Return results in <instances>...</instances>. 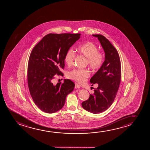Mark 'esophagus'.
Listing matches in <instances>:
<instances>
[{
  "label": "esophagus",
  "instance_id": "1",
  "mask_svg": "<svg viewBox=\"0 0 150 150\" xmlns=\"http://www.w3.org/2000/svg\"><path fill=\"white\" fill-rule=\"evenodd\" d=\"M75 88H80V86H79V85L78 84H75Z\"/></svg>",
  "mask_w": 150,
  "mask_h": 150
}]
</instances>
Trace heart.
Listing matches in <instances>:
<instances>
[{
  "label": "heart",
  "instance_id": "heart-1",
  "mask_svg": "<svg viewBox=\"0 0 150 150\" xmlns=\"http://www.w3.org/2000/svg\"><path fill=\"white\" fill-rule=\"evenodd\" d=\"M77 50L79 53L87 58V63L94 70H99L105 62V55L99 51L97 45L92 42H86L78 46ZM75 57V53L72 49L66 51L64 61L68 66H72ZM90 76V73L86 69H75L69 72L68 77L79 83H83Z\"/></svg>",
  "mask_w": 150,
  "mask_h": 150
}]
</instances>
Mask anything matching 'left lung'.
Segmentation results:
<instances>
[{
  "label": "left lung",
  "instance_id": "1",
  "mask_svg": "<svg viewBox=\"0 0 150 150\" xmlns=\"http://www.w3.org/2000/svg\"><path fill=\"white\" fill-rule=\"evenodd\" d=\"M93 36L100 41L105 52V60L91 78V83H97L98 88H94V93L90 95L89 98L81 105L86 111L97 114L107 110L116 96L121 81V63L118 52L108 39L100 34Z\"/></svg>",
  "mask_w": 150,
  "mask_h": 150
}]
</instances>
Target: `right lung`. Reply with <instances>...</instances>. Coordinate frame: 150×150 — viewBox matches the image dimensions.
Segmentation results:
<instances>
[{
  "label": "right lung",
  "instance_id": "add662e5",
  "mask_svg": "<svg viewBox=\"0 0 150 150\" xmlns=\"http://www.w3.org/2000/svg\"><path fill=\"white\" fill-rule=\"evenodd\" d=\"M80 34H49L35 45L28 65V83L31 97L41 111L55 113L62 109L66 97L74 90L70 79L54 85L55 76H64L66 51L80 38Z\"/></svg>",
  "mask_w": 150,
  "mask_h": 150
}]
</instances>
